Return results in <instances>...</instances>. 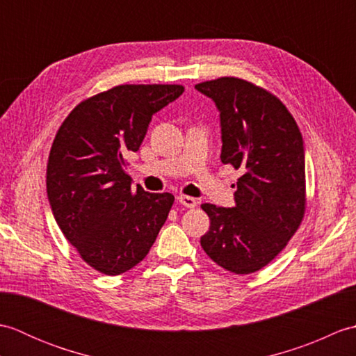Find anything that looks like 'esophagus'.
<instances>
[{
	"instance_id": "1",
	"label": "esophagus",
	"mask_w": 356,
	"mask_h": 356,
	"mask_svg": "<svg viewBox=\"0 0 356 356\" xmlns=\"http://www.w3.org/2000/svg\"><path fill=\"white\" fill-rule=\"evenodd\" d=\"M177 200H179L180 205H184L185 208H194V207H197V200H195L194 197H191V195L180 194L179 197H177Z\"/></svg>"
}]
</instances>
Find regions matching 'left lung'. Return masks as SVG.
<instances>
[{"label": "left lung", "mask_w": 356, "mask_h": 356, "mask_svg": "<svg viewBox=\"0 0 356 356\" xmlns=\"http://www.w3.org/2000/svg\"><path fill=\"white\" fill-rule=\"evenodd\" d=\"M220 111L223 163L240 170L236 207L203 203L209 231L200 238L213 261L234 274H252L283 251L306 209L305 147L284 104L238 78L195 86Z\"/></svg>", "instance_id": "1"}]
</instances>
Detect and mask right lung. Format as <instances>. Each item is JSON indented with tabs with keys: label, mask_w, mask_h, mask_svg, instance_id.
I'll return each instance as SVG.
<instances>
[{
	"label": "right lung",
	"mask_w": 356,
	"mask_h": 356,
	"mask_svg": "<svg viewBox=\"0 0 356 356\" xmlns=\"http://www.w3.org/2000/svg\"><path fill=\"white\" fill-rule=\"evenodd\" d=\"M182 86L125 84L82 101L65 118L47 163V197L55 220L87 264L105 275L134 268L149 252L174 203L170 193L131 186L136 153L154 113Z\"/></svg>",
	"instance_id": "1"
}]
</instances>
